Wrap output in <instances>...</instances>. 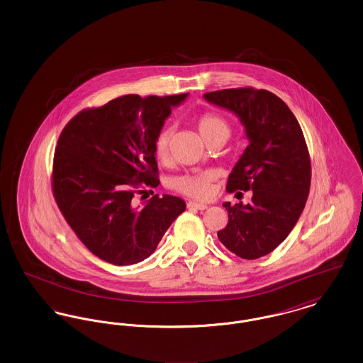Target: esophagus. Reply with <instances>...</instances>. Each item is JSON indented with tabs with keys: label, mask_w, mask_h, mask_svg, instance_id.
<instances>
[{
	"label": "esophagus",
	"mask_w": 363,
	"mask_h": 363,
	"mask_svg": "<svg viewBox=\"0 0 363 363\" xmlns=\"http://www.w3.org/2000/svg\"><path fill=\"white\" fill-rule=\"evenodd\" d=\"M186 207L188 208H194V209H200V211H204V209H207V204H203V203H197V201H189L188 204H186Z\"/></svg>",
	"instance_id": "34e87169"
}]
</instances>
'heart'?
Wrapping results in <instances>:
<instances>
[{
  "label": "heart",
  "mask_w": 363,
  "mask_h": 363,
  "mask_svg": "<svg viewBox=\"0 0 363 363\" xmlns=\"http://www.w3.org/2000/svg\"><path fill=\"white\" fill-rule=\"evenodd\" d=\"M194 125L203 140L209 144L218 138H228L231 133L230 123L216 113H203L196 120ZM173 130L169 126H163L154 140V154L160 163H167L170 157V145H172ZM213 181L215 174L211 172L204 173L184 174L177 177L173 181L174 190L188 197L197 200H207L213 193Z\"/></svg>",
  "instance_id": "obj_1"
}]
</instances>
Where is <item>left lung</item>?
<instances>
[{"mask_svg": "<svg viewBox=\"0 0 363 363\" xmlns=\"http://www.w3.org/2000/svg\"><path fill=\"white\" fill-rule=\"evenodd\" d=\"M204 98L234 111L250 140L225 190H253L252 203L223 204L228 223L218 238L241 259H259L287 238L306 204L311 166L303 132L287 104L267 89L227 88Z\"/></svg>", "mask_w": 363, "mask_h": 363, "instance_id": "8db88e82", "label": "left lung"}]
</instances>
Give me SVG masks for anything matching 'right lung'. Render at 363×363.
Returning <instances> with one entry per match:
<instances>
[{
  "mask_svg": "<svg viewBox=\"0 0 363 363\" xmlns=\"http://www.w3.org/2000/svg\"><path fill=\"white\" fill-rule=\"evenodd\" d=\"M185 98L125 95L82 110L62 129L52 196L76 237L99 259L132 265L150 257L185 211L184 200L169 194H155L143 207L135 203L159 185L154 140L172 106Z\"/></svg>",
  "mask_w": 363,
  "mask_h": 363,
  "instance_id": "add662e5",
  "label": "right lung"
}]
</instances>
